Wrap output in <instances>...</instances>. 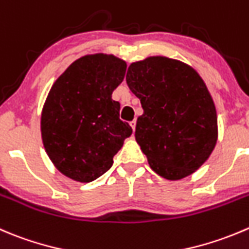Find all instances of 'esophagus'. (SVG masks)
I'll list each match as a JSON object with an SVG mask.
<instances>
[{
    "instance_id": "1",
    "label": "esophagus",
    "mask_w": 249,
    "mask_h": 249,
    "mask_svg": "<svg viewBox=\"0 0 249 249\" xmlns=\"http://www.w3.org/2000/svg\"><path fill=\"white\" fill-rule=\"evenodd\" d=\"M130 126H131L132 130L135 131V129H136V119H134L132 122H130Z\"/></svg>"
}]
</instances>
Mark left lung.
<instances>
[{"label":"left lung","mask_w":249,"mask_h":249,"mask_svg":"<svg viewBox=\"0 0 249 249\" xmlns=\"http://www.w3.org/2000/svg\"><path fill=\"white\" fill-rule=\"evenodd\" d=\"M126 84L143 109L135 137L152 170L168 180L195 173L218 140L215 106L198 73L157 55L131 63Z\"/></svg>","instance_id":"8db88e82"}]
</instances>
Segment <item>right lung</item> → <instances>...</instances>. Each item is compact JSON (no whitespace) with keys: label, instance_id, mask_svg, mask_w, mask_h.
Here are the masks:
<instances>
[{"label":"right lung","instance_id":"add662e5","mask_svg":"<svg viewBox=\"0 0 249 249\" xmlns=\"http://www.w3.org/2000/svg\"><path fill=\"white\" fill-rule=\"evenodd\" d=\"M126 63L113 54L76 59L55 80L41 114L43 147L68 178L91 182L109 170L113 157L132 134L119 119L112 93L124 80Z\"/></svg>","mask_w":249,"mask_h":249}]
</instances>
